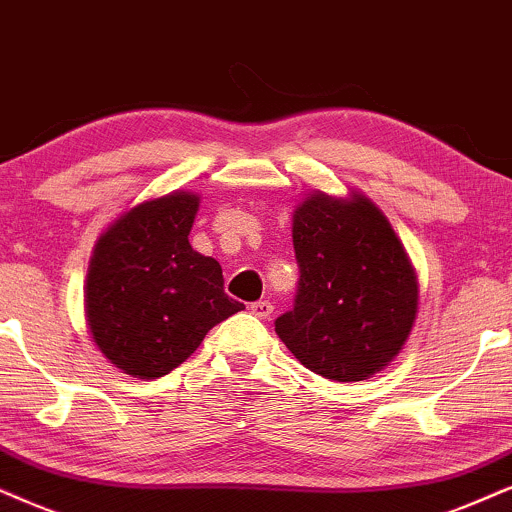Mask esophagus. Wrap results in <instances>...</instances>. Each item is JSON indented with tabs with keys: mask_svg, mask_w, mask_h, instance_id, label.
I'll use <instances>...</instances> for the list:
<instances>
[{
	"mask_svg": "<svg viewBox=\"0 0 512 512\" xmlns=\"http://www.w3.org/2000/svg\"><path fill=\"white\" fill-rule=\"evenodd\" d=\"M250 312H252V316H257V319H269V316L274 314V304H271L269 300L252 302L250 304Z\"/></svg>",
	"mask_w": 512,
	"mask_h": 512,
	"instance_id": "1",
	"label": "esophagus"
}]
</instances>
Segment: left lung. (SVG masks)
Masks as SVG:
<instances>
[{
  "instance_id": "1",
  "label": "left lung",
  "mask_w": 512,
  "mask_h": 512,
  "mask_svg": "<svg viewBox=\"0 0 512 512\" xmlns=\"http://www.w3.org/2000/svg\"><path fill=\"white\" fill-rule=\"evenodd\" d=\"M300 267L293 309L276 335L309 371L338 383L366 380L409 340L418 278L387 217L361 193L316 191L293 212Z\"/></svg>"
}]
</instances>
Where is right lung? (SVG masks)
Segmentation results:
<instances>
[{
	"mask_svg": "<svg viewBox=\"0 0 512 512\" xmlns=\"http://www.w3.org/2000/svg\"><path fill=\"white\" fill-rule=\"evenodd\" d=\"M200 198L144 200L103 231L84 286L96 347L134 378H160L196 352L210 328L245 309L224 293L222 267L191 248Z\"/></svg>",
	"mask_w": 512,
	"mask_h": 512,
	"instance_id": "right-lung-1",
	"label": "right lung"
}]
</instances>
